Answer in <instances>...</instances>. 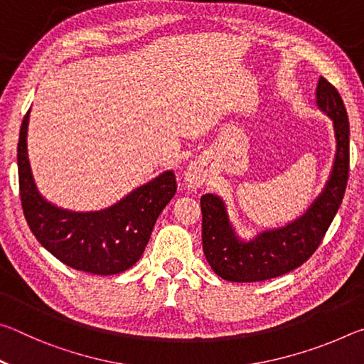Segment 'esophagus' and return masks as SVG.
<instances>
[{
    "instance_id": "esophagus-1",
    "label": "esophagus",
    "mask_w": 364,
    "mask_h": 364,
    "mask_svg": "<svg viewBox=\"0 0 364 364\" xmlns=\"http://www.w3.org/2000/svg\"><path fill=\"white\" fill-rule=\"evenodd\" d=\"M208 180V173L200 162H193L183 175V186L188 189L202 188Z\"/></svg>"
}]
</instances>
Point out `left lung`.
<instances>
[{
    "label": "left lung",
    "mask_w": 364,
    "mask_h": 364,
    "mask_svg": "<svg viewBox=\"0 0 364 364\" xmlns=\"http://www.w3.org/2000/svg\"><path fill=\"white\" fill-rule=\"evenodd\" d=\"M316 107L332 122L336 139L334 162L321 193L306 210L289 223L258 231L252 237L237 232L223 197H200L202 247L208 264L220 278L231 282H257L278 278L299 268L321 244L342 204L348 180L350 127L337 90L319 77Z\"/></svg>",
    "instance_id": "left-lung-1"
}]
</instances>
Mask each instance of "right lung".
<instances>
[{
  "instance_id": "add662e5",
  "label": "right lung",
  "mask_w": 364,
  "mask_h": 364,
  "mask_svg": "<svg viewBox=\"0 0 364 364\" xmlns=\"http://www.w3.org/2000/svg\"><path fill=\"white\" fill-rule=\"evenodd\" d=\"M28 120L30 110L21 127L17 168L23 215L35 237L73 269L110 276L132 268L143 255L159 215L176 193L173 170L162 171L101 210H69L49 202L36 186L27 149Z\"/></svg>"
}]
</instances>
